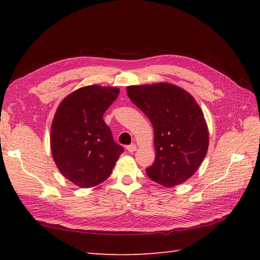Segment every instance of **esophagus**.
I'll return each mask as SVG.
<instances>
[{"instance_id": "obj_1", "label": "esophagus", "mask_w": 260, "mask_h": 260, "mask_svg": "<svg viewBox=\"0 0 260 260\" xmlns=\"http://www.w3.org/2000/svg\"><path fill=\"white\" fill-rule=\"evenodd\" d=\"M126 150H127V152H128V153H133V152L136 151V145L135 144H131V145H128V146L126 147Z\"/></svg>"}]
</instances>
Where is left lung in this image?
Masks as SVG:
<instances>
[{
  "mask_svg": "<svg viewBox=\"0 0 260 260\" xmlns=\"http://www.w3.org/2000/svg\"><path fill=\"white\" fill-rule=\"evenodd\" d=\"M126 90L154 129L155 161L146 169L148 178L167 187L184 183L209 147L208 125L194 97L170 82L127 86Z\"/></svg>",
  "mask_w": 260,
  "mask_h": 260,
  "instance_id": "left-lung-1",
  "label": "left lung"
}]
</instances>
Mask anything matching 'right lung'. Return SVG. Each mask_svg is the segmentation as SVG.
<instances>
[{
    "instance_id": "add662e5",
    "label": "right lung",
    "mask_w": 260,
    "mask_h": 260,
    "mask_svg": "<svg viewBox=\"0 0 260 260\" xmlns=\"http://www.w3.org/2000/svg\"><path fill=\"white\" fill-rule=\"evenodd\" d=\"M119 95V88L90 85L64 97L50 132L53 161L66 179L92 187L108 179L123 147L116 144L103 118Z\"/></svg>"
}]
</instances>
